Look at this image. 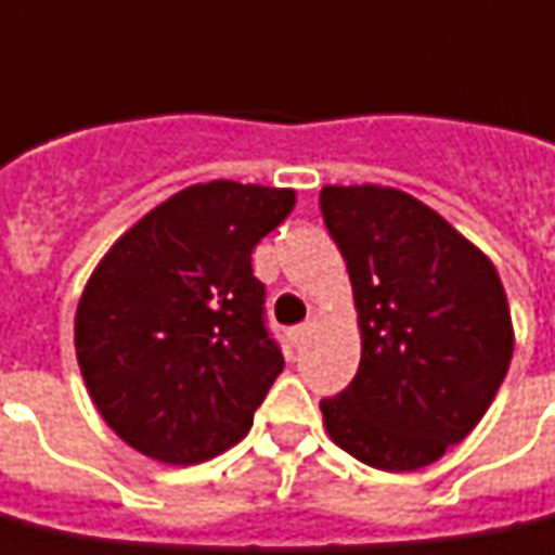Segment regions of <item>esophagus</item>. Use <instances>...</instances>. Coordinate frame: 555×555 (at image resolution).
Returning <instances> with one entry per match:
<instances>
[{
  "label": "esophagus",
  "mask_w": 555,
  "mask_h": 555,
  "mask_svg": "<svg viewBox=\"0 0 555 555\" xmlns=\"http://www.w3.org/2000/svg\"><path fill=\"white\" fill-rule=\"evenodd\" d=\"M306 333H309V324H297V327H291V331H288L291 345H300V343H304Z\"/></svg>",
  "instance_id": "obj_1"
}]
</instances>
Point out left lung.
<instances>
[{
    "label": "left lung",
    "instance_id": "8db88e82",
    "mask_svg": "<svg viewBox=\"0 0 555 555\" xmlns=\"http://www.w3.org/2000/svg\"><path fill=\"white\" fill-rule=\"evenodd\" d=\"M360 318L358 375L321 399L331 439L360 463L412 472L463 441L514 354L502 279L439 212L385 185H324Z\"/></svg>",
    "mask_w": 555,
    "mask_h": 555
}]
</instances>
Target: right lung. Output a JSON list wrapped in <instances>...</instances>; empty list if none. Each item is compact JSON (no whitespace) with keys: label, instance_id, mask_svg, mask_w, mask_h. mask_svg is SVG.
<instances>
[{"label":"right lung","instance_id":"1","mask_svg":"<svg viewBox=\"0 0 555 555\" xmlns=\"http://www.w3.org/2000/svg\"><path fill=\"white\" fill-rule=\"evenodd\" d=\"M291 207V189L192 185L95 267L77 306V363L95 409L134 451L192 466L249 433L285 366L251 249Z\"/></svg>","mask_w":555,"mask_h":555}]
</instances>
